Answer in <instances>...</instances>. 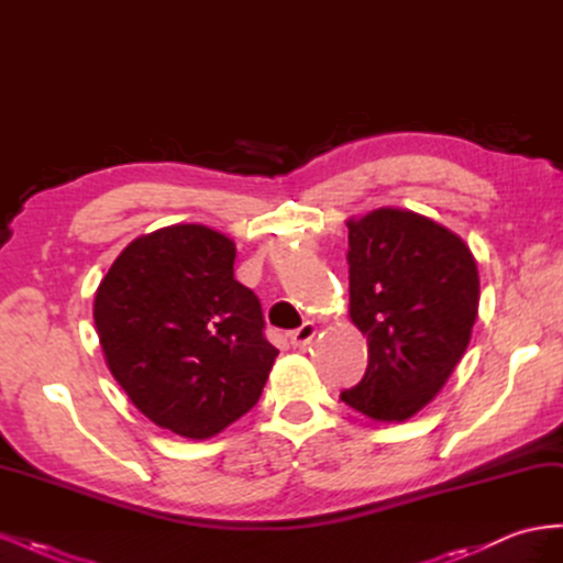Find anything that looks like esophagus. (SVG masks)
<instances>
[{
	"label": "esophagus",
	"instance_id": "1",
	"mask_svg": "<svg viewBox=\"0 0 563 563\" xmlns=\"http://www.w3.org/2000/svg\"><path fill=\"white\" fill-rule=\"evenodd\" d=\"M317 335V327L312 321H305L300 329H296V331H291L288 333V338H291V345L294 347H298V350H305L308 347L310 343H312V338Z\"/></svg>",
	"mask_w": 563,
	"mask_h": 563
}]
</instances>
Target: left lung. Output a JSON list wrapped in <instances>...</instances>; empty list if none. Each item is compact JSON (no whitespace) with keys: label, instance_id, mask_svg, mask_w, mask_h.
<instances>
[{"label":"left lung","instance_id":"left-lung-1","mask_svg":"<svg viewBox=\"0 0 563 563\" xmlns=\"http://www.w3.org/2000/svg\"><path fill=\"white\" fill-rule=\"evenodd\" d=\"M350 319L368 366L340 399L371 420L401 422L446 385L470 345L479 272L470 246L432 218L378 209L347 220Z\"/></svg>","mask_w":563,"mask_h":563}]
</instances>
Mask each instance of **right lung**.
<instances>
[{"label":"right lung","mask_w":563,"mask_h":563,"mask_svg":"<svg viewBox=\"0 0 563 563\" xmlns=\"http://www.w3.org/2000/svg\"><path fill=\"white\" fill-rule=\"evenodd\" d=\"M234 242L207 225L133 240L108 269L93 321L114 380L139 411L185 439L249 413L279 350L261 300L234 279Z\"/></svg>","instance_id":"obj_1"}]
</instances>
